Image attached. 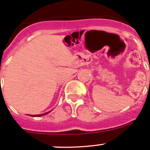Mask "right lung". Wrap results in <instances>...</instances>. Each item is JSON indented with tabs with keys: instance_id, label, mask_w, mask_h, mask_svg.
Masks as SVG:
<instances>
[{
	"instance_id": "right-lung-1",
	"label": "right lung",
	"mask_w": 150,
	"mask_h": 150,
	"mask_svg": "<svg viewBox=\"0 0 150 150\" xmlns=\"http://www.w3.org/2000/svg\"><path fill=\"white\" fill-rule=\"evenodd\" d=\"M45 112V113H43V114H40V115H31L30 116H33V117H35V116H42V115H45V114H47V113H48V112Z\"/></svg>"
}]
</instances>
